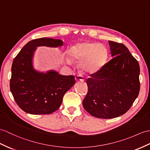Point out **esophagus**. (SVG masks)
Returning a JSON list of instances; mask_svg holds the SVG:
<instances>
[{"label":"esophagus","mask_w":150,"mask_h":150,"mask_svg":"<svg viewBox=\"0 0 150 150\" xmlns=\"http://www.w3.org/2000/svg\"><path fill=\"white\" fill-rule=\"evenodd\" d=\"M75 79H76V81H77V82H79V81L83 82L84 81H85V79H84L83 76H80V75H77V76H76V77H75Z\"/></svg>","instance_id":"34e87169"}]
</instances>
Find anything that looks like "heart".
<instances>
[{
  "instance_id": "1",
  "label": "heart",
  "mask_w": 150,
  "mask_h": 150,
  "mask_svg": "<svg viewBox=\"0 0 150 150\" xmlns=\"http://www.w3.org/2000/svg\"><path fill=\"white\" fill-rule=\"evenodd\" d=\"M69 54L72 58L80 60L79 67L83 71L96 73L103 68L108 60V50L104 45L90 41H82L74 44L69 49ZM71 64L72 60L67 58Z\"/></svg>"
}]
</instances>
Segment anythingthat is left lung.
I'll return each mask as SVG.
<instances>
[{
    "mask_svg": "<svg viewBox=\"0 0 150 150\" xmlns=\"http://www.w3.org/2000/svg\"><path fill=\"white\" fill-rule=\"evenodd\" d=\"M112 59L86 80L83 108L98 118L118 117L129 110L140 90L137 60L122 43L109 41Z\"/></svg>",
    "mask_w": 150,
    "mask_h": 150,
    "instance_id": "1",
    "label": "left lung"
}]
</instances>
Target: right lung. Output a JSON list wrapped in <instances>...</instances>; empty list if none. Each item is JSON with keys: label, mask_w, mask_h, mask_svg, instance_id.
<instances>
[{"label": "right lung", "mask_w": 150, "mask_h": 150, "mask_svg": "<svg viewBox=\"0 0 150 150\" xmlns=\"http://www.w3.org/2000/svg\"><path fill=\"white\" fill-rule=\"evenodd\" d=\"M60 39L42 38L25 45L14 58L10 90L23 111L32 115L51 114L60 107L64 94L75 84L74 76H63L51 70L39 72L33 67V57L38 46L57 47Z\"/></svg>", "instance_id": "1"}]
</instances>
